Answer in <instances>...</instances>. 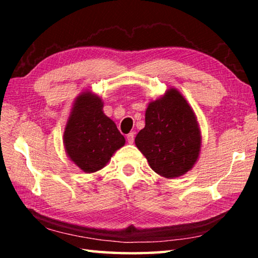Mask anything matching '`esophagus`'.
<instances>
[{"instance_id":"1","label":"esophagus","mask_w":258,"mask_h":258,"mask_svg":"<svg viewBox=\"0 0 258 258\" xmlns=\"http://www.w3.org/2000/svg\"><path fill=\"white\" fill-rule=\"evenodd\" d=\"M126 139H127L128 143H133L134 142V133H130Z\"/></svg>"}]
</instances>
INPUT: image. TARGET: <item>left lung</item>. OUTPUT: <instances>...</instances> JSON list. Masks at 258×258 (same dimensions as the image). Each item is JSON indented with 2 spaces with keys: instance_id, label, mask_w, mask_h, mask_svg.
<instances>
[{
  "instance_id": "8db88e82",
  "label": "left lung",
  "mask_w": 258,
  "mask_h": 258,
  "mask_svg": "<svg viewBox=\"0 0 258 258\" xmlns=\"http://www.w3.org/2000/svg\"><path fill=\"white\" fill-rule=\"evenodd\" d=\"M135 145L160 176L184 175L198 160L202 134L194 110L174 87L151 101L146 110V126Z\"/></svg>"
}]
</instances>
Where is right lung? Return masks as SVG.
<instances>
[{
	"label": "right lung",
	"instance_id": "1",
	"mask_svg": "<svg viewBox=\"0 0 258 258\" xmlns=\"http://www.w3.org/2000/svg\"><path fill=\"white\" fill-rule=\"evenodd\" d=\"M125 145L116 124L104 115L99 95L84 91L75 99L63 132L68 158L85 173L103 168Z\"/></svg>",
	"mask_w": 258,
	"mask_h": 258
}]
</instances>
